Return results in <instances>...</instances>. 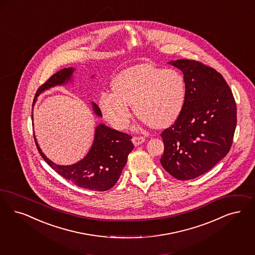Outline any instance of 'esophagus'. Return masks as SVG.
<instances>
[{
  "mask_svg": "<svg viewBox=\"0 0 255 255\" xmlns=\"http://www.w3.org/2000/svg\"><path fill=\"white\" fill-rule=\"evenodd\" d=\"M132 143H133V145L134 146H138V145H140L142 144L144 141H145V137H143V136H133L132 138Z\"/></svg>",
  "mask_w": 255,
  "mask_h": 255,
  "instance_id": "esophagus-1",
  "label": "esophagus"
}]
</instances>
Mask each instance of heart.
<instances>
[{
    "label": "heart",
    "instance_id": "heart-1",
    "mask_svg": "<svg viewBox=\"0 0 255 255\" xmlns=\"http://www.w3.org/2000/svg\"><path fill=\"white\" fill-rule=\"evenodd\" d=\"M113 92H103L100 108L117 129H124L134 114L149 126L163 129L175 123L185 100L183 75L149 64L132 66L118 73L112 81Z\"/></svg>",
    "mask_w": 255,
    "mask_h": 255
}]
</instances>
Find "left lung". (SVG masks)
Here are the masks:
<instances>
[{
  "label": "left lung",
  "mask_w": 255,
  "mask_h": 255,
  "mask_svg": "<svg viewBox=\"0 0 255 255\" xmlns=\"http://www.w3.org/2000/svg\"><path fill=\"white\" fill-rule=\"evenodd\" d=\"M184 73L185 100L175 123L162 133V167L176 179H194L210 170L231 149L237 104L220 72L196 60L169 62Z\"/></svg>",
  "instance_id": "1"
}]
</instances>
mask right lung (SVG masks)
I'll return each instance as SVG.
<instances>
[{
  "instance_id": "add662e5",
  "label": "right lung",
  "mask_w": 255,
  "mask_h": 255,
  "mask_svg": "<svg viewBox=\"0 0 255 255\" xmlns=\"http://www.w3.org/2000/svg\"><path fill=\"white\" fill-rule=\"evenodd\" d=\"M73 70V68H66L57 71L39 87L36 96L48 88L66 84L70 81ZM92 106L94 113L102 117L99 106L94 103ZM34 138L39 154L54 171L72 184L94 191H106L116 185L128 155L133 149L131 135L100 124L96 127L91 149L85 158L71 166H59L45 156L35 136Z\"/></svg>"
}]
</instances>
